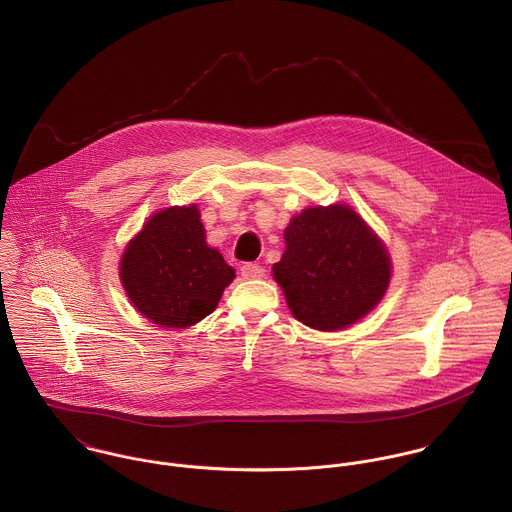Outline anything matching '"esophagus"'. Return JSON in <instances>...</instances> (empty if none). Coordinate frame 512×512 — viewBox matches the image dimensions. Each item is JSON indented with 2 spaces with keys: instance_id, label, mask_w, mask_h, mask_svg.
Wrapping results in <instances>:
<instances>
[{
  "instance_id": "34e87169",
  "label": "esophagus",
  "mask_w": 512,
  "mask_h": 512,
  "mask_svg": "<svg viewBox=\"0 0 512 512\" xmlns=\"http://www.w3.org/2000/svg\"><path fill=\"white\" fill-rule=\"evenodd\" d=\"M263 275H265V269L259 263H243L241 265L243 279H261Z\"/></svg>"
}]
</instances>
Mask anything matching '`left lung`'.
Masks as SVG:
<instances>
[{
  "label": "left lung",
  "instance_id": "1",
  "mask_svg": "<svg viewBox=\"0 0 512 512\" xmlns=\"http://www.w3.org/2000/svg\"><path fill=\"white\" fill-rule=\"evenodd\" d=\"M284 241L273 275L288 308L306 326L341 330L383 298L391 259L381 239L349 206L304 210L284 229Z\"/></svg>",
  "mask_w": 512,
  "mask_h": 512
}]
</instances>
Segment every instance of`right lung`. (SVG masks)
<instances>
[{"label": "right lung", "mask_w": 512, "mask_h": 512, "mask_svg": "<svg viewBox=\"0 0 512 512\" xmlns=\"http://www.w3.org/2000/svg\"><path fill=\"white\" fill-rule=\"evenodd\" d=\"M119 277L135 308L165 328H188L212 314L235 271L208 247L196 206L151 216L127 245Z\"/></svg>", "instance_id": "add662e5"}]
</instances>
